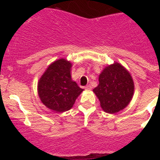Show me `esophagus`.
I'll return each instance as SVG.
<instances>
[{
	"label": "esophagus",
	"mask_w": 160,
	"mask_h": 160,
	"mask_svg": "<svg viewBox=\"0 0 160 160\" xmlns=\"http://www.w3.org/2000/svg\"><path fill=\"white\" fill-rule=\"evenodd\" d=\"M85 89L86 90H91L92 89V87H91V86L90 85H87V86H86L85 87Z\"/></svg>",
	"instance_id": "34e87169"
}]
</instances>
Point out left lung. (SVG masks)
<instances>
[{
  "label": "left lung",
  "instance_id": "8db88e82",
  "mask_svg": "<svg viewBox=\"0 0 160 160\" xmlns=\"http://www.w3.org/2000/svg\"><path fill=\"white\" fill-rule=\"evenodd\" d=\"M98 81L93 92L105 112L117 113L131 102L135 89L132 78L120 63L115 62L104 68L99 75Z\"/></svg>",
  "mask_w": 160,
  "mask_h": 160
}]
</instances>
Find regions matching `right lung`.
<instances>
[{"instance_id": "obj_1", "label": "right lung", "mask_w": 160, "mask_h": 160, "mask_svg": "<svg viewBox=\"0 0 160 160\" xmlns=\"http://www.w3.org/2000/svg\"><path fill=\"white\" fill-rule=\"evenodd\" d=\"M71 62L60 58L50 64L40 78L38 95L49 109L58 113L68 111L83 91L71 79Z\"/></svg>"}]
</instances>
